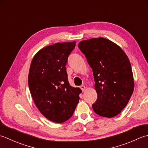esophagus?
<instances>
[{
  "label": "esophagus",
  "instance_id": "34e87169",
  "mask_svg": "<svg viewBox=\"0 0 148 148\" xmlns=\"http://www.w3.org/2000/svg\"><path fill=\"white\" fill-rule=\"evenodd\" d=\"M80 87V89L82 90V91H84L86 90V86H85L82 85V86H81Z\"/></svg>",
  "mask_w": 148,
  "mask_h": 148
}]
</instances>
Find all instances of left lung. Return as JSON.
<instances>
[{"label": "left lung", "instance_id": "1", "mask_svg": "<svg viewBox=\"0 0 148 148\" xmlns=\"http://www.w3.org/2000/svg\"><path fill=\"white\" fill-rule=\"evenodd\" d=\"M78 48L92 69L98 97L92 105L98 115L111 118L127 105L134 89L130 62L121 48L104 38L83 40Z\"/></svg>", "mask_w": 148, "mask_h": 148}]
</instances>
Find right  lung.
Listing matches in <instances>:
<instances>
[{
  "label": "right lung",
  "mask_w": 148,
  "mask_h": 148,
  "mask_svg": "<svg viewBox=\"0 0 148 148\" xmlns=\"http://www.w3.org/2000/svg\"><path fill=\"white\" fill-rule=\"evenodd\" d=\"M76 41L56 43L35 54L28 83L36 106L47 119L61 123L73 115L82 92L69 84L66 65Z\"/></svg>",
  "instance_id": "right-lung-1"
}]
</instances>
